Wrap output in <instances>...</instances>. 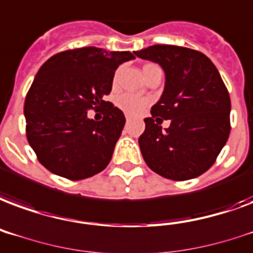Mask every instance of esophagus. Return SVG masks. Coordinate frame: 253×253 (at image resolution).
Instances as JSON below:
<instances>
[{
    "mask_svg": "<svg viewBox=\"0 0 253 253\" xmlns=\"http://www.w3.org/2000/svg\"><path fill=\"white\" fill-rule=\"evenodd\" d=\"M130 119H132V116H129V115L125 116V120H126V121H130Z\"/></svg>",
    "mask_w": 253,
    "mask_h": 253,
    "instance_id": "34e87169",
    "label": "esophagus"
}]
</instances>
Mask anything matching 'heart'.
<instances>
[{"mask_svg": "<svg viewBox=\"0 0 253 253\" xmlns=\"http://www.w3.org/2000/svg\"><path fill=\"white\" fill-rule=\"evenodd\" d=\"M149 65L144 66V69ZM117 76L115 77V83ZM151 104V101L145 97H141V96H136V94H129V93H125V94H121L119 98H117V105H119L120 109H123L125 113L128 115H140L144 112V109L147 108L148 105Z\"/></svg>", "mask_w": 253, "mask_h": 253, "instance_id": "1", "label": "heart"}]
</instances>
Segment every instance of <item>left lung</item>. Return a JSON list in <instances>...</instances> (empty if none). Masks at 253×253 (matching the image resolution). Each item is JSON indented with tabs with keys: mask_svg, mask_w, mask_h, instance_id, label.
I'll use <instances>...</instances> for the list:
<instances>
[{
	"mask_svg": "<svg viewBox=\"0 0 253 253\" xmlns=\"http://www.w3.org/2000/svg\"><path fill=\"white\" fill-rule=\"evenodd\" d=\"M134 54L157 62L165 73L164 92L138 138L144 160L165 178L200 176L213 165L231 132V98L219 70L189 47L153 45ZM160 117L171 120L169 128L155 124Z\"/></svg>",
	"mask_w": 253,
	"mask_h": 253,
	"instance_id": "left-lung-1",
	"label": "left lung"
}]
</instances>
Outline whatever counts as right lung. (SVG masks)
<instances>
[{
    "instance_id": "obj_1",
    "label": "right lung",
    "mask_w": 253,
    "mask_h": 253,
    "mask_svg": "<svg viewBox=\"0 0 253 253\" xmlns=\"http://www.w3.org/2000/svg\"><path fill=\"white\" fill-rule=\"evenodd\" d=\"M130 52L77 47L52 56L40 68L26 94V137L52 173L83 180L106 168L125 124L124 113L104 97L116 69L133 60ZM104 107L94 122L89 109Z\"/></svg>"
}]
</instances>
